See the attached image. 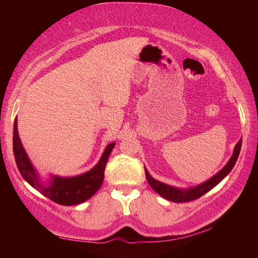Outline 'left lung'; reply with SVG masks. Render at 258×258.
<instances>
[{
	"mask_svg": "<svg viewBox=\"0 0 258 258\" xmlns=\"http://www.w3.org/2000/svg\"><path fill=\"white\" fill-rule=\"evenodd\" d=\"M240 146H242V140L238 141V143L235 145L234 149V153L232 157L229 158V161L227 162V164L224 166L220 172L217 174L214 175L212 178H210L206 182L202 183L197 186H194V187H189L186 189H182V188H176L173 187V186H169L167 184H164L162 182H158L155 178H153L149 171L145 168V175L147 178V182L151 185V187L154 189L157 194H160L164 199H166L171 202H175V203H185V202H190L200 199L201 196L204 195L205 193H207L208 190H211L213 187L221 182V180L227 176L229 174V172L232 171L235 163L237 161V157L239 155L240 152Z\"/></svg>",
	"mask_w": 258,
	"mask_h": 258,
	"instance_id": "left-lung-1",
	"label": "left lung"
}]
</instances>
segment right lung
I'll return each mask as SVG.
<instances>
[{
  "mask_svg": "<svg viewBox=\"0 0 258 258\" xmlns=\"http://www.w3.org/2000/svg\"><path fill=\"white\" fill-rule=\"evenodd\" d=\"M115 143L106 146L101 160L89 172L73 177L52 176L48 185L43 184L38 175L33 167L31 161L27 157L23 145L21 143L18 133V119L14 120L13 127V152L16 165L22 176L32 187L40 191L47 199L57 203V204L71 206L78 205L87 201L94 195L101 187L104 179V171Z\"/></svg>",
  "mask_w": 258,
  "mask_h": 258,
  "instance_id": "obj_1",
  "label": "right lung"
}]
</instances>
